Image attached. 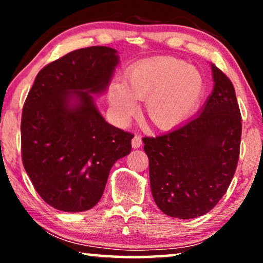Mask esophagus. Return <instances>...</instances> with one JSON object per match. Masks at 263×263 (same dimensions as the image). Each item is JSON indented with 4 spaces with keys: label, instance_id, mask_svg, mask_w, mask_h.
Here are the masks:
<instances>
[{
    "label": "esophagus",
    "instance_id": "obj_1",
    "mask_svg": "<svg viewBox=\"0 0 263 263\" xmlns=\"http://www.w3.org/2000/svg\"><path fill=\"white\" fill-rule=\"evenodd\" d=\"M142 145V140H141V138H140L139 135H135L134 138H133V140H132V146L134 147V148H139L140 146Z\"/></svg>",
    "mask_w": 263,
    "mask_h": 263
}]
</instances>
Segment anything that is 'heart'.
<instances>
[{"label":"heart","mask_w":263,"mask_h":263,"mask_svg":"<svg viewBox=\"0 0 263 263\" xmlns=\"http://www.w3.org/2000/svg\"><path fill=\"white\" fill-rule=\"evenodd\" d=\"M204 79L199 69L175 57H157L136 63L124 82H114L109 99L121 118L138 110L146 100V116L159 129H171L184 122L199 105Z\"/></svg>","instance_id":"b5f03b06"}]
</instances>
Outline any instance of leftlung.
Segmentation results:
<instances>
[{"label":"left lung","instance_id":"left-lung-1","mask_svg":"<svg viewBox=\"0 0 263 263\" xmlns=\"http://www.w3.org/2000/svg\"><path fill=\"white\" fill-rule=\"evenodd\" d=\"M212 70L214 88L200 116L142 139L154 202L174 218H197L217 206L238 164L242 117L235 88L217 66Z\"/></svg>","mask_w":263,"mask_h":263}]
</instances>
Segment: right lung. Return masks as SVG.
Instances as JSON below:
<instances>
[{"label": "right lung", "instance_id": "obj_1", "mask_svg": "<svg viewBox=\"0 0 263 263\" xmlns=\"http://www.w3.org/2000/svg\"><path fill=\"white\" fill-rule=\"evenodd\" d=\"M117 63L116 50L107 46L75 50L46 64L25 100L24 167L35 192L56 210L95 207L112 165L130 153L134 135L107 123L91 96L105 91Z\"/></svg>", "mask_w": 263, "mask_h": 263}]
</instances>
